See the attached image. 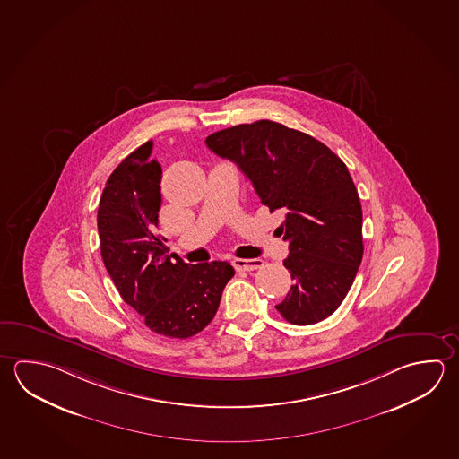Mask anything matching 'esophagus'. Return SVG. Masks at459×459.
Masks as SVG:
<instances>
[{
	"label": "esophagus",
	"mask_w": 459,
	"mask_h": 459,
	"mask_svg": "<svg viewBox=\"0 0 459 459\" xmlns=\"http://www.w3.org/2000/svg\"><path fill=\"white\" fill-rule=\"evenodd\" d=\"M233 265L238 272H252L264 265V260L260 259H234Z\"/></svg>",
	"instance_id": "obj_1"
}]
</instances>
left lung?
<instances>
[{"label":"left lung","instance_id":"1","mask_svg":"<svg viewBox=\"0 0 459 459\" xmlns=\"http://www.w3.org/2000/svg\"><path fill=\"white\" fill-rule=\"evenodd\" d=\"M210 151L231 160L270 212L281 210L290 242L284 267L294 284L276 310L292 325H312L340 307L358 273L362 207L342 160L308 134L260 119L210 134Z\"/></svg>","mask_w":459,"mask_h":459}]
</instances>
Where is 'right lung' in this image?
Returning a JSON list of instances; mask_svg holds the SVG:
<instances>
[{
  "label": "right lung",
  "mask_w": 459,
  "mask_h": 459,
  "mask_svg": "<svg viewBox=\"0 0 459 459\" xmlns=\"http://www.w3.org/2000/svg\"><path fill=\"white\" fill-rule=\"evenodd\" d=\"M152 147V141L142 143L105 184L97 215L101 259L121 298L152 332L184 340L213 320L234 268L167 255L157 234L161 167L151 159Z\"/></svg>",
  "instance_id": "right-lung-1"
}]
</instances>
